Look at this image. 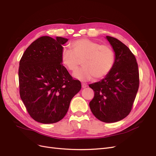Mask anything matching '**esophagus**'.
<instances>
[{
  "label": "esophagus",
  "instance_id": "34e87169",
  "mask_svg": "<svg viewBox=\"0 0 156 156\" xmlns=\"http://www.w3.org/2000/svg\"><path fill=\"white\" fill-rule=\"evenodd\" d=\"M87 87H88V85H87L86 83H82V87H83V88H85Z\"/></svg>",
  "mask_w": 156,
  "mask_h": 156
}]
</instances>
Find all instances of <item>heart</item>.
<instances>
[{"instance_id": "heart-1", "label": "heart", "mask_w": 156, "mask_h": 156, "mask_svg": "<svg viewBox=\"0 0 156 156\" xmlns=\"http://www.w3.org/2000/svg\"><path fill=\"white\" fill-rule=\"evenodd\" d=\"M72 51L65 48L61 53V61L71 72L77 70L82 60L83 67L73 73V77L86 81L95 77H105L115 63V53L111 47L101 45L87 38L75 40L72 44Z\"/></svg>"}]
</instances>
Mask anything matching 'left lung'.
<instances>
[{
    "mask_svg": "<svg viewBox=\"0 0 156 156\" xmlns=\"http://www.w3.org/2000/svg\"><path fill=\"white\" fill-rule=\"evenodd\" d=\"M115 53L112 70L101 81L89 84L94 92L89 103L93 115L101 122L113 123L129 114L139 85L138 64L130 49L120 40L107 36Z\"/></svg>",
    "mask_w": 156,
    "mask_h": 156,
    "instance_id": "8db88e82",
    "label": "left lung"
}]
</instances>
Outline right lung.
<instances>
[{"label":"right lung","instance_id":"add662e5","mask_svg":"<svg viewBox=\"0 0 156 156\" xmlns=\"http://www.w3.org/2000/svg\"><path fill=\"white\" fill-rule=\"evenodd\" d=\"M68 39L45 36L28 47L20 62V97L28 112L42 124L56 123L66 115L81 88L62 64V45Z\"/></svg>","mask_w":156,"mask_h":156}]
</instances>
